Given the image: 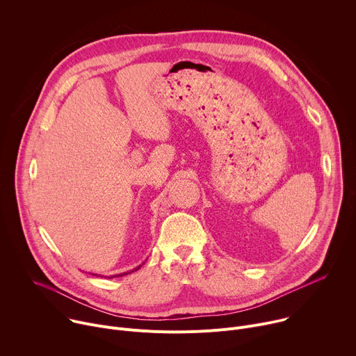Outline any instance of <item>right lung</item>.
Masks as SVG:
<instances>
[{
	"mask_svg": "<svg viewBox=\"0 0 356 356\" xmlns=\"http://www.w3.org/2000/svg\"><path fill=\"white\" fill-rule=\"evenodd\" d=\"M141 266H138L137 268H134V270H138ZM134 270H131V271H134ZM131 271H127V273H122V274H118V275H124V274H129V273H131ZM93 275H97V274H93ZM118 275H111V277H108V279H113V277H118Z\"/></svg>",
	"mask_w": 356,
	"mask_h": 356,
	"instance_id": "add662e5",
	"label": "right lung"
}]
</instances>
